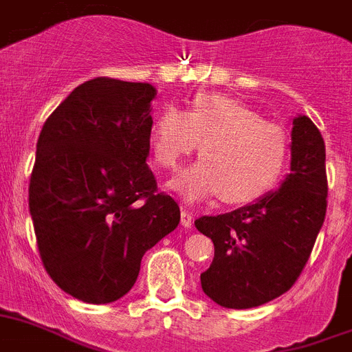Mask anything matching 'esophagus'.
I'll return each mask as SVG.
<instances>
[{
	"label": "esophagus",
	"mask_w": 352,
	"mask_h": 352,
	"mask_svg": "<svg viewBox=\"0 0 352 352\" xmlns=\"http://www.w3.org/2000/svg\"><path fill=\"white\" fill-rule=\"evenodd\" d=\"M192 221H194V213L188 212V210H182V226L190 228Z\"/></svg>",
	"instance_id": "1"
}]
</instances>
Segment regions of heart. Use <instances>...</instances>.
Returning <instances> with one entry per match:
<instances>
[{
    "label": "heart",
    "instance_id": "b5f03b06",
    "mask_svg": "<svg viewBox=\"0 0 352 352\" xmlns=\"http://www.w3.org/2000/svg\"><path fill=\"white\" fill-rule=\"evenodd\" d=\"M203 160L174 179L188 201L221 196L248 205L278 185L288 162V133L254 108L224 94H196L187 112L165 108L151 128L153 160L178 170L199 146Z\"/></svg>",
    "mask_w": 352,
    "mask_h": 352
}]
</instances>
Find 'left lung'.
<instances>
[{"mask_svg": "<svg viewBox=\"0 0 352 352\" xmlns=\"http://www.w3.org/2000/svg\"><path fill=\"white\" fill-rule=\"evenodd\" d=\"M290 149L292 173L278 190L196 221L215 249L201 287L224 308L245 310L272 301L292 288L310 258L326 217L327 176L322 135L306 116L294 119Z\"/></svg>", "mask_w": 352, "mask_h": 352, "instance_id": "left-lung-1", "label": "left lung"}]
</instances>
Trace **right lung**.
I'll list each match as a JSON object with an SVG mask.
<instances>
[{"mask_svg":"<svg viewBox=\"0 0 352 352\" xmlns=\"http://www.w3.org/2000/svg\"><path fill=\"white\" fill-rule=\"evenodd\" d=\"M156 90L99 76L46 119L28 188L42 265L69 296L107 305L131 290L147 249L179 224L147 167Z\"/></svg>","mask_w":352,"mask_h":352,"instance_id":"obj_1","label":"right lung"}]
</instances>
